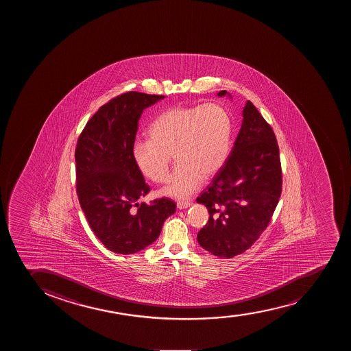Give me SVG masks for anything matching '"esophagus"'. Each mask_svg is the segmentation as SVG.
<instances>
[{"mask_svg": "<svg viewBox=\"0 0 351 351\" xmlns=\"http://www.w3.org/2000/svg\"><path fill=\"white\" fill-rule=\"evenodd\" d=\"M190 205H191V202H184V200L178 202V207L180 209L188 208V207H190Z\"/></svg>", "mask_w": 351, "mask_h": 351, "instance_id": "esophagus-1", "label": "esophagus"}]
</instances>
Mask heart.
<instances>
[{
    "mask_svg": "<svg viewBox=\"0 0 351 351\" xmlns=\"http://www.w3.org/2000/svg\"><path fill=\"white\" fill-rule=\"evenodd\" d=\"M147 141L132 146V159L139 173L154 183L168 178L169 156L176 168L163 195L186 198L198 190L204 178H213L229 156L232 119L215 103L173 106L158 115L147 128Z\"/></svg>",
    "mask_w": 351,
    "mask_h": 351,
    "instance_id": "obj_1",
    "label": "heart"
}]
</instances>
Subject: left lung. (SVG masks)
Listing matches in <instances>:
<instances>
[{"label": "left lung", "mask_w": 351, "mask_h": 351, "mask_svg": "<svg viewBox=\"0 0 351 351\" xmlns=\"http://www.w3.org/2000/svg\"><path fill=\"white\" fill-rule=\"evenodd\" d=\"M219 97L231 95L219 91ZM230 156L197 202L208 209L198 232L202 248L223 258L243 254L267 229L281 195L280 158L271 125L252 101Z\"/></svg>", "instance_id": "obj_1"}]
</instances>
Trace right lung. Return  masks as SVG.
<instances>
[{
	"instance_id": "right-lung-1",
	"label": "right lung",
	"mask_w": 351,
	"mask_h": 351,
	"mask_svg": "<svg viewBox=\"0 0 351 351\" xmlns=\"http://www.w3.org/2000/svg\"><path fill=\"white\" fill-rule=\"evenodd\" d=\"M162 95L129 91L103 105L87 122L75 149L77 193L95 236L117 254H134L154 243L176 212L168 198L149 204V192L132 159L143 111Z\"/></svg>"
}]
</instances>
